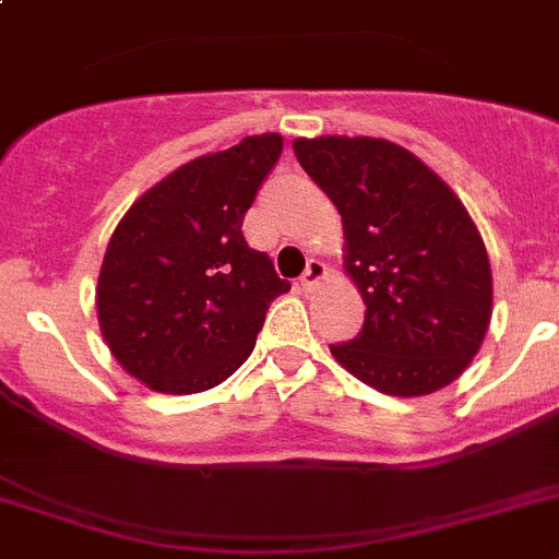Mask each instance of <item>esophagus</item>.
Listing matches in <instances>:
<instances>
[{"mask_svg":"<svg viewBox=\"0 0 559 559\" xmlns=\"http://www.w3.org/2000/svg\"><path fill=\"white\" fill-rule=\"evenodd\" d=\"M325 278V264L320 259H309V264H306V273L300 275V286L304 289H311V286L317 284V281Z\"/></svg>","mask_w":559,"mask_h":559,"instance_id":"34e87169","label":"esophagus"}]
</instances>
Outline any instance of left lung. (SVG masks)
Here are the masks:
<instances>
[{"label":"left lung","instance_id":"left-lung-1","mask_svg":"<svg viewBox=\"0 0 559 559\" xmlns=\"http://www.w3.org/2000/svg\"><path fill=\"white\" fill-rule=\"evenodd\" d=\"M345 230V270L365 325L331 354L373 390L417 399L462 376L492 314L485 242L462 200L424 160L386 139L292 142Z\"/></svg>","mask_w":559,"mask_h":559}]
</instances>
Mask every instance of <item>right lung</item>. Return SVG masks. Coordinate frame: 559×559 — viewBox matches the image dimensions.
Wrapping results in <instances>:
<instances>
[{
	"label": "right lung",
	"instance_id": "1",
	"mask_svg": "<svg viewBox=\"0 0 559 559\" xmlns=\"http://www.w3.org/2000/svg\"><path fill=\"white\" fill-rule=\"evenodd\" d=\"M281 150L278 133H261L189 160L135 200L110 236L99 331L150 390L192 395L223 384L253 354L270 304L289 292L242 234Z\"/></svg>",
	"mask_w": 559,
	"mask_h": 559
}]
</instances>
